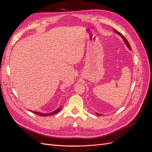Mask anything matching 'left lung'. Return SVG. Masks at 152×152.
<instances>
[{"instance_id": "8db88e82", "label": "left lung", "mask_w": 152, "mask_h": 152, "mask_svg": "<svg viewBox=\"0 0 152 152\" xmlns=\"http://www.w3.org/2000/svg\"><path fill=\"white\" fill-rule=\"evenodd\" d=\"M113 31H115V32H116V33L117 34H118V35H120L121 36V37L123 39V40H124V42H125V43H126V44L127 45V46L128 47V48L129 49H131V46H130V44H129V42H128V41H127V40L125 38V37H124V35H122V34H121V33H120V32H118V31H117L116 30H115V29H113ZM96 114H97L98 115H100L101 114H99V113H96Z\"/></svg>"}]
</instances>
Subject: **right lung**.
I'll return each mask as SVG.
<instances>
[{"label": "right lung", "instance_id": "right-lung-1", "mask_svg": "<svg viewBox=\"0 0 152 152\" xmlns=\"http://www.w3.org/2000/svg\"><path fill=\"white\" fill-rule=\"evenodd\" d=\"M61 108H62V107H60V108H59L57 110H55V111H54V112H53L51 113H40V112H34V111L32 112H34V113L37 114V115H40V116H49V115H54L55 113L59 112V111H60V110Z\"/></svg>", "mask_w": 152, "mask_h": 152}]
</instances>
